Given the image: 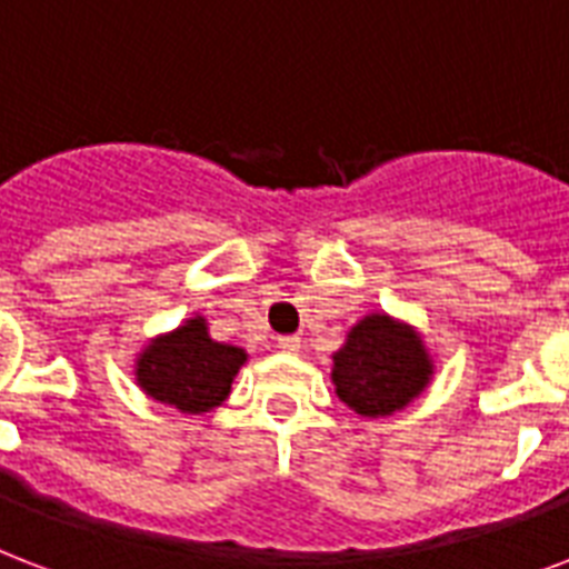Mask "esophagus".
Wrapping results in <instances>:
<instances>
[{"label": "esophagus", "instance_id": "esophagus-1", "mask_svg": "<svg viewBox=\"0 0 569 569\" xmlns=\"http://www.w3.org/2000/svg\"><path fill=\"white\" fill-rule=\"evenodd\" d=\"M277 346H280V349H283V352H298V349H301V337H295V333H286V337H280V340H277Z\"/></svg>", "mask_w": 569, "mask_h": 569}]
</instances>
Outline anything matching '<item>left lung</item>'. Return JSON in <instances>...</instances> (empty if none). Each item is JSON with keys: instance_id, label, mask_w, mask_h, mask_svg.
<instances>
[{"instance_id": "1", "label": "left lung", "mask_w": 569, "mask_h": 569, "mask_svg": "<svg viewBox=\"0 0 569 569\" xmlns=\"http://www.w3.org/2000/svg\"><path fill=\"white\" fill-rule=\"evenodd\" d=\"M432 376L420 337L388 316H367L333 355V385L349 409L381 418L402 409Z\"/></svg>"}]
</instances>
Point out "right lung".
<instances>
[{
    "instance_id": "add662e5",
    "label": "right lung",
    "mask_w": 569,
    "mask_h": 569,
    "mask_svg": "<svg viewBox=\"0 0 569 569\" xmlns=\"http://www.w3.org/2000/svg\"><path fill=\"white\" fill-rule=\"evenodd\" d=\"M244 358L236 346L211 340L202 319H190L151 342L137 363V379L154 400L199 415L227 400Z\"/></svg>"
}]
</instances>
